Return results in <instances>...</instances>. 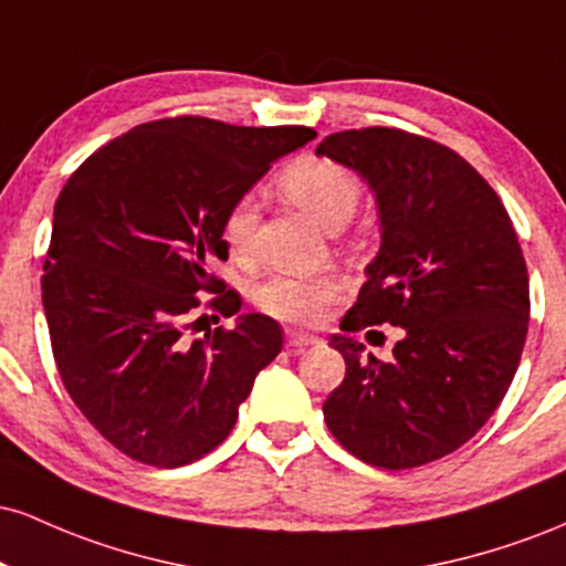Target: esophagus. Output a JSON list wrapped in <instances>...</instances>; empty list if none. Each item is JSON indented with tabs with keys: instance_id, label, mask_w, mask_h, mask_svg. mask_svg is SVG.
Masks as SVG:
<instances>
[{
	"instance_id": "obj_1",
	"label": "esophagus",
	"mask_w": 566,
	"mask_h": 566,
	"mask_svg": "<svg viewBox=\"0 0 566 566\" xmlns=\"http://www.w3.org/2000/svg\"><path fill=\"white\" fill-rule=\"evenodd\" d=\"M316 343H319V337H316V335L297 333V329H287V348L292 350V354H301L303 348L316 346Z\"/></svg>"
}]
</instances>
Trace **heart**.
I'll return each instance as SVG.
<instances>
[{"label":"heart","instance_id":"heart-1","mask_svg":"<svg viewBox=\"0 0 566 566\" xmlns=\"http://www.w3.org/2000/svg\"><path fill=\"white\" fill-rule=\"evenodd\" d=\"M279 191L292 205L308 212L327 229H340L359 205L361 184L343 161L329 157H301L276 175ZM258 223V201L242 193L226 207L220 220V237L233 255H247ZM343 295V279L337 274H274L252 287V305L265 316L290 324L319 322L327 308Z\"/></svg>","mask_w":566,"mask_h":566}]
</instances>
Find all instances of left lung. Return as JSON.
Here are the masks:
<instances>
[{
	"label": "left lung",
	"mask_w": 566,
	"mask_h": 566,
	"mask_svg": "<svg viewBox=\"0 0 566 566\" xmlns=\"http://www.w3.org/2000/svg\"><path fill=\"white\" fill-rule=\"evenodd\" d=\"M316 154L359 172L380 212V252L340 329L401 327L391 361L348 335L329 340L346 378L324 420L365 463L418 469L476 437L509 391L527 340V263L495 188L450 146L361 127Z\"/></svg>",
	"instance_id": "8db88e82"
}]
</instances>
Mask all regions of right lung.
Masks as SVG:
<instances>
[{
    "mask_svg": "<svg viewBox=\"0 0 566 566\" xmlns=\"http://www.w3.org/2000/svg\"><path fill=\"white\" fill-rule=\"evenodd\" d=\"M311 138L301 125L170 116L108 140L63 186L42 276L50 343L74 405L127 458L157 469L205 458L282 350L263 314L193 340L188 329L205 308L242 305L210 274L229 258L226 207Z\"/></svg>",
    "mask_w": 566,
    "mask_h": 566,
    "instance_id": "add662e5",
    "label": "right lung"
}]
</instances>
